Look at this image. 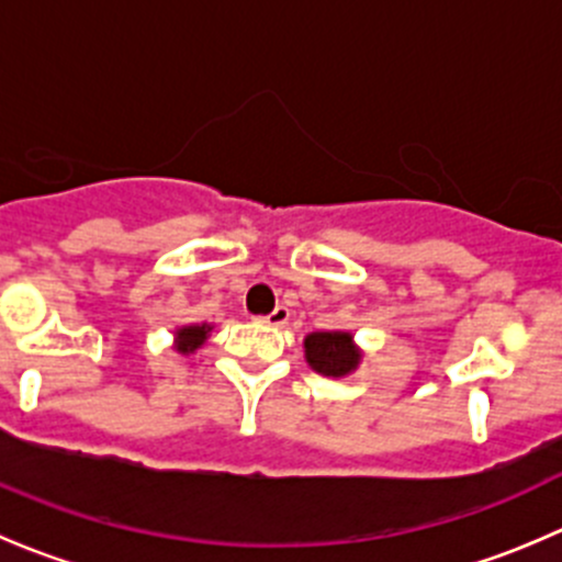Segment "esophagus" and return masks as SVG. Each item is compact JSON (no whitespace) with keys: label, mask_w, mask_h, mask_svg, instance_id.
<instances>
[{"label":"esophagus","mask_w":562,"mask_h":562,"mask_svg":"<svg viewBox=\"0 0 562 562\" xmlns=\"http://www.w3.org/2000/svg\"><path fill=\"white\" fill-rule=\"evenodd\" d=\"M288 317H291V310H288V307H277V310H271V313L266 315V317H260V321H263L266 326H285Z\"/></svg>","instance_id":"esophagus-1"}]
</instances>
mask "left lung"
Segmentation results:
<instances>
[{
  "label": "left lung",
  "mask_w": 562,
  "mask_h": 562,
  "mask_svg": "<svg viewBox=\"0 0 562 562\" xmlns=\"http://www.w3.org/2000/svg\"><path fill=\"white\" fill-rule=\"evenodd\" d=\"M307 361L321 375H348L359 364V350L350 342V334L345 331H315L304 339Z\"/></svg>",
  "instance_id": "left-lung-1"
}]
</instances>
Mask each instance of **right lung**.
Returning <instances> with one entry per match:
<instances>
[{"label": "right lung", "instance_id": "obj_1", "mask_svg": "<svg viewBox=\"0 0 562 562\" xmlns=\"http://www.w3.org/2000/svg\"><path fill=\"white\" fill-rule=\"evenodd\" d=\"M206 334H209L206 323H203V326L181 328V331L176 334V350H179V353H190V350H195L198 345H203Z\"/></svg>", "mask_w": 562, "mask_h": 562}]
</instances>
